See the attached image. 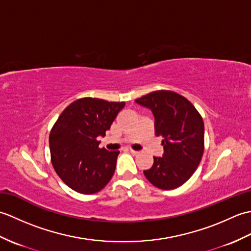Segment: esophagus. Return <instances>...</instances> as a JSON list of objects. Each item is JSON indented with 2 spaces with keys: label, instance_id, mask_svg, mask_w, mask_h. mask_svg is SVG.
Instances as JSON below:
<instances>
[{
  "label": "esophagus",
  "instance_id": "esophagus-1",
  "mask_svg": "<svg viewBox=\"0 0 251 251\" xmlns=\"http://www.w3.org/2000/svg\"><path fill=\"white\" fill-rule=\"evenodd\" d=\"M130 153L132 154V155H137V154L139 153V152H138V151H135V150H130Z\"/></svg>",
  "mask_w": 251,
  "mask_h": 251
}]
</instances>
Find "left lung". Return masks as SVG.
<instances>
[{
	"label": "left lung",
	"instance_id": "left-lung-1",
	"mask_svg": "<svg viewBox=\"0 0 251 251\" xmlns=\"http://www.w3.org/2000/svg\"><path fill=\"white\" fill-rule=\"evenodd\" d=\"M150 109L155 135L162 137L164 154L154 156L153 166L143 170L146 178L162 190H173L194 174L204 152V122L190 101L177 93L158 90L136 99Z\"/></svg>",
	"mask_w": 251,
	"mask_h": 251
}]
</instances>
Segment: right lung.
I'll use <instances>...</instances> for the list:
<instances>
[{
	"label": "right lung",
	"instance_id": "obj_1",
	"mask_svg": "<svg viewBox=\"0 0 251 251\" xmlns=\"http://www.w3.org/2000/svg\"><path fill=\"white\" fill-rule=\"evenodd\" d=\"M124 106L125 102L82 98L58 117L50 135L51 164L69 188L94 194L108 184L120 151L100 149L97 138L105 136Z\"/></svg>",
	"mask_w": 251,
	"mask_h": 251
}]
</instances>
